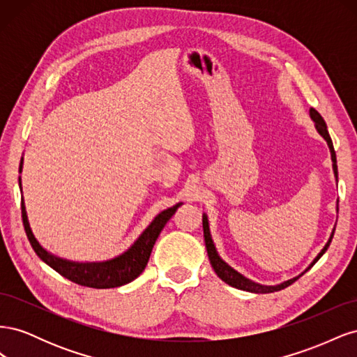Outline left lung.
Segmentation results:
<instances>
[{"label":"left lung","mask_w":357,"mask_h":357,"mask_svg":"<svg viewBox=\"0 0 357 357\" xmlns=\"http://www.w3.org/2000/svg\"><path fill=\"white\" fill-rule=\"evenodd\" d=\"M310 116H311V119H312V121H314V123H316L317 132H319L323 138L326 139V143H328V146H329V150H331V158H332L333 174H335V178H337V181H338L337 155H335V150H333L332 139H331V135H329V132H328V126H326L325 121H323V117L320 116V113H319L317 110H314V109H310ZM202 228H204V240H205V247H207L208 259H210V264H211V266H213V269H214V273L218 274V277H219V278H222L226 284H229V286H232V287H235V289H241V290H245V291H252V294H273V291L282 290V289H284V287L290 286V284L294 283V282H296V280H298L301 275H304V273H307L308 269H310L312 265H314V264L319 261V259L323 256V253H325V252L328 250V247H329V244H331V241H332V238H333V232H335V229H333V232H332V234H331V236H329V241L325 244V247L321 248V252L316 256L314 261L311 262V265L305 269L304 273L299 274V275H298V277H295V278H290V280H287V282H284V283H282V284H277V286H264V284H259V283L252 282V280L245 278V277H244V275H241L238 271H235L234 268H231V266H229L228 264H226V262L223 261V259L219 256L218 250H215V247H214V243H213V240H211L210 226H208V219H207V215H205V214L202 215Z\"/></svg>","instance_id":"1"}]
</instances>
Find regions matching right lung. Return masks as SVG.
Returning a JSON list of instances; mask_svg holds the SVG:
<instances>
[{
    "label": "right lung",
    "instance_id": "obj_1",
    "mask_svg": "<svg viewBox=\"0 0 357 357\" xmlns=\"http://www.w3.org/2000/svg\"><path fill=\"white\" fill-rule=\"evenodd\" d=\"M22 165H24V158L20 160L19 172H22ZM19 188L22 190L20 177H19ZM180 205L181 202L176 204L174 207L167 208L162 213H159L155 218V220L147 226L144 232L138 236V240L129 247L125 253L104 262H73L45 250L31 231L24 197H22V220H24V228H25L28 240L43 262L47 264L50 268L55 269V271L59 273L62 277L68 278L73 283H77L86 287H93V289H110V287H119V286L131 283L132 280H135L144 271V268L149 262L150 253H152V248L158 240L160 231L164 229V226L167 225V222L171 219V215L176 213V210L180 207Z\"/></svg>",
    "mask_w": 357,
    "mask_h": 357
}]
</instances>
